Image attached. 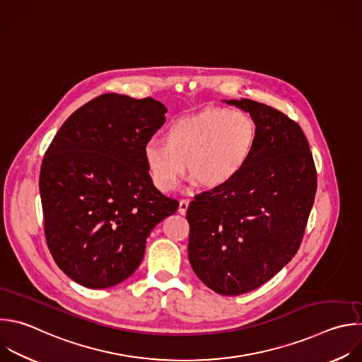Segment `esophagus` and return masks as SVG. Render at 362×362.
I'll list each match as a JSON object with an SVG mask.
<instances>
[{"instance_id":"1","label":"esophagus","mask_w":362,"mask_h":362,"mask_svg":"<svg viewBox=\"0 0 362 362\" xmlns=\"http://www.w3.org/2000/svg\"><path fill=\"white\" fill-rule=\"evenodd\" d=\"M189 200L187 199H182L180 202H179V213L180 214H185L186 213V210H187V207H189Z\"/></svg>"}]
</instances>
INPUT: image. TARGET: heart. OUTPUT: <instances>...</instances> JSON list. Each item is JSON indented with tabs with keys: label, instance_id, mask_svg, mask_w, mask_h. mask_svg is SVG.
Masks as SVG:
<instances>
[{
	"label": "heart",
	"instance_id": "b5f03b06",
	"mask_svg": "<svg viewBox=\"0 0 362 362\" xmlns=\"http://www.w3.org/2000/svg\"><path fill=\"white\" fill-rule=\"evenodd\" d=\"M163 139L144 148L148 173L159 190L173 189L185 163L203 187L217 189L247 166L257 144V127L245 110L213 107L175 120Z\"/></svg>",
	"mask_w": 362,
	"mask_h": 362
}]
</instances>
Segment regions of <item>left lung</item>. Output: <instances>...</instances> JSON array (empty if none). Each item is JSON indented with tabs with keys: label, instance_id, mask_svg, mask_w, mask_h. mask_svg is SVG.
Masks as SVG:
<instances>
[{
	"label": "left lung",
	"instance_id": "obj_1",
	"mask_svg": "<svg viewBox=\"0 0 362 362\" xmlns=\"http://www.w3.org/2000/svg\"><path fill=\"white\" fill-rule=\"evenodd\" d=\"M257 127L252 159L233 182L194 196L187 207L189 262L221 296L273 279L297 253L317 190L308 142L293 119L252 100H226Z\"/></svg>",
	"mask_w": 362,
	"mask_h": 362
}]
</instances>
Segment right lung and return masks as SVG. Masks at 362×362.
<instances>
[{"label": "right lung", "instance_id": "1", "mask_svg": "<svg viewBox=\"0 0 362 362\" xmlns=\"http://www.w3.org/2000/svg\"><path fill=\"white\" fill-rule=\"evenodd\" d=\"M153 98L103 93L76 109L45 152L40 193L48 249L88 288H107L142 263L153 227L179 202L153 185L144 148L165 124Z\"/></svg>", "mask_w": 362, "mask_h": 362}]
</instances>
